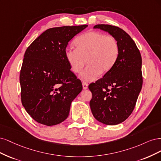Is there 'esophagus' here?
Segmentation results:
<instances>
[{
    "mask_svg": "<svg viewBox=\"0 0 161 161\" xmlns=\"http://www.w3.org/2000/svg\"><path fill=\"white\" fill-rule=\"evenodd\" d=\"M82 86H83V89H84V90H86V89H87V87H88V84H87L86 82H85V81H83V82H82Z\"/></svg>",
    "mask_w": 161,
    "mask_h": 161,
    "instance_id": "esophagus-1",
    "label": "esophagus"
}]
</instances>
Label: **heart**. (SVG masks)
<instances>
[{"instance_id":"b5f03b06","label":"heart","mask_w":161,"mask_h":161,"mask_svg":"<svg viewBox=\"0 0 161 161\" xmlns=\"http://www.w3.org/2000/svg\"><path fill=\"white\" fill-rule=\"evenodd\" d=\"M75 47H69L65 51V56L74 73H80L85 65L80 77L91 81L100 73H106L114 65L119 55V44L111 35L100 32H88L75 40Z\"/></svg>"}]
</instances>
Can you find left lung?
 I'll use <instances>...</instances> for the list:
<instances>
[{
	"instance_id": "obj_1",
	"label": "left lung",
	"mask_w": 161,
	"mask_h": 161,
	"mask_svg": "<svg viewBox=\"0 0 161 161\" xmlns=\"http://www.w3.org/2000/svg\"><path fill=\"white\" fill-rule=\"evenodd\" d=\"M114 37L119 55L112 68L102 78L89 85L93 116L106 125H116L131 114L142 86V58L136 43L126 32L116 26L97 25Z\"/></svg>"
}]
</instances>
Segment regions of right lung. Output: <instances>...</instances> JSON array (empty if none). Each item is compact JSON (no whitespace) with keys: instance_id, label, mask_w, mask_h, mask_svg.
<instances>
[{"instance_id":"add662e5","label":"right lung","mask_w":161,"mask_h":161,"mask_svg":"<svg viewBox=\"0 0 161 161\" xmlns=\"http://www.w3.org/2000/svg\"><path fill=\"white\" fill-rule=\"evenodd\" d=\"M87 27L64 26L46 30L26 50L20 71V97L36 122L53 126L64 121L82 84L65 56L69 41Z\"/></svg>"}]
</instances>
